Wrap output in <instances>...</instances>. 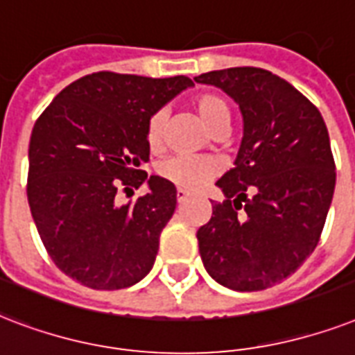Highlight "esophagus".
<instances>
[{
    "label": "esophagus",
    "instance_id": "esophagus-1",
    "mask_svg": "<svg viewBox=\"0 0 355 355\" xmlns=\"http://www.w3.org/2000/svg\"><path fill=\"white\" fill-rule=\"evenodd\" d=\"M175 198H178V203H185L187 198H189V192L183 191V189H178V192H175Z\"/></svg>",
    "mask_w": 355,
    "mask_h": 355
}]
</instances>
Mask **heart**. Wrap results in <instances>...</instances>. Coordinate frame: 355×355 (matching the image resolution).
<instances>
[{
    "instance_id": "b5f03b06",
    "label": "heart",
    "mask_w": 355,
    "mask_h": 355,
    "mask_svg": "<svg viewBox=\"0 0 355 355\" xmlns=\"http://www.w3.org/2000/svg\"><path fill=\"white\" fill-rule=\"evenodd\" d=\"M192 107L196 111L198 118L207 128L209 133L220 135L226 133L230 125V107L220 96L216 94H200L194 98ZM166 122L164 111L155 112L148 122V142L152 150H157L163 142V129ZM159 175L163 180L174 183L185 191H198L207 183L211 178L218 174V164L211 159H189L175 157L163 163L157 168Z\"/></svg>"
}]
</instances>
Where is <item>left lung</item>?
Returning <instances> with one entry per match:
<instances>
[{
  "mask_svg": "<svg viewBox=\"0 0 355 355\" xmlns=\"http://www.w3.org/2000/svg\"><path fill=\"white\" fill-rule=\"evenodd\" d=\"M194 81L224 90L243 116L235 166L216 181L226 200L196 233L203 266L224 287L263 291L317 248L335 191L328 129L306 96L263 68Z\"/></svg>",
  "mask_w": 355,
  "mask_h": 355,
  "instance_id": "1",
  "label": "left lung"
}]
</instances>
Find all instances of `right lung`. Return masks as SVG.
<instances>
[{"label": "right lung", "instance_id": "obj_1", "mask_svg": "<svg viewBox=\"0 0 355 355\" xmlns=\"http://www.w3.org/2000/svg\"><path fill=\"white\" fill-rule=\"evenodd\" d=\"M185 76L98 72L73 81L40 114L29 140L27 200L53 263L85 287H131L152 270L175 209L174 183L139 170L148 122L185 89ZM148 192L123 206L122 184Z\"/></svg>", "mask_w": 355, "mask_h": 355}]
</instances>
